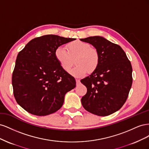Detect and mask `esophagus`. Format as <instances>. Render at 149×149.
Masks as SVG:
<instances>
[{
    "instance_id": "1",
    "label": "esophagus",
    "mask_w": 149,
    "mask_h": 149,
    "mask_svg": "<svg viewBox=\"0 0 149 149\" xmlns=\"http://www.w3.org/2000/svg\"><path fill=\"white\" fill-rule=\"evenodd\" d=\"M76 84H79L80 83V80L79 79H76Z\"/></svg>"
}]
</instances>
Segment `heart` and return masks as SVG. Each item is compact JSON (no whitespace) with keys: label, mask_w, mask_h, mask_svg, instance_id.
<instances>
[{"label":"heart","mask_w":149,"mask_h":149,"mask_svg":"<svg viewBox=\"0 0 149 149\" xmlns=\"http://www.w3.org/2000/svg\"><path fill=\"white\" fill-rule=\"evenodd\" d=\"M67 49L60 46L56 48L55 56L60 66L65 71H69L73 66L72 58L76 57V66L70 71V73L76 77H81L87 72L95 70L100 63V55L97 49L91 47L88 43L74 41L67 45Z\"/></svg>","instance_id":"obj_1"}]
</instances>
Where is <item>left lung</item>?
<instances>
[{"label":"left lung","instance_id":"obj_1","mask_svg":"<svg viewBox=\"0 0 149 149\" xmlns=\"http://www.w3.org/2000/svg\"><path fill=\"white\" fill-rule=\"evenodd\" d=\"M95 47L100 63L91 75L81 80L87 88L81 98L84 109L97 116H109L127 100L132 84L131 63L122 48L102 37L80 39Z\"/></svg>","mask_w":149,"mask_h":149}]
</instances>
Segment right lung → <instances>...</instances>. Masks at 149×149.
Segmentation results:
<instances>
[{"label": "right lung", "mask_w": 149, "mask_h": 149, "mask_svg": "<svg viewBox=\"0 0 149 149\" xmlns=\"http://www.w3.org/2000/svg\"><path fill=\"white\" fill-rule=\"evenodd\" d=\"M76 38L47 35L31 40L18 54L12 83L17 102L29 113L44 116L63 104L65 94L76 87L73 76L56 60L57 47Z\"/></svg>", "instance_id": "1"}]
</instances>
